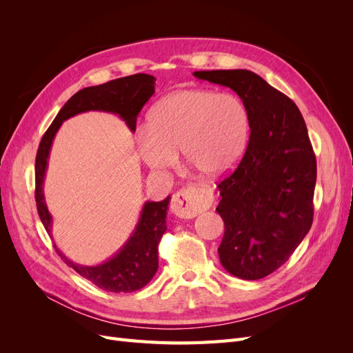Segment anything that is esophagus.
<instances>
[{
	"instance_id": "1",
	"label": "esophagus",
	"mask_w": 353,
	"mask_h": 353,
	"mask_svg": "<svg viewBox=\"0 0 353 353\" xmlns=\"http://www.w3.org/2000/svg\"><path fill=\"white\" fill-rule=\"evenodd\" d=\"M213 201V191L205 185H188L179 190L172 199V212L183 219L196 218Z\"/></svg>"
}]
</instances>
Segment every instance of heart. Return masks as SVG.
Segmentation results:
<instances>
[{
    "mask_svg": "<svg viewBox=\"0 0 353 353\" xmlns=\"http://www.w3.org/2000/svg\"><path fill=\"white\" fill-rule=\"evenodd\" d=\"M250 114L232 94L181 90L166 95L138 132V152L154 170L174 168L181 150L185 162L208 178L236 168L248 148Z\"/></svg>",
    "mask_w": 353,
    "mask_h": 353,
    "instance_id": "obj_1",
    "label": "heart"
}]
</instances>
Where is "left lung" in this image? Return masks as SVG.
<instances>
[{"label": "left lung", "instance_id": "1", "mask_svg": "<svg viewBox=\"0 0 353 353\" xmlns=\"http://www.w3.org/2000/svg\"><path fill=\"white\" fill-rule=\"evenodd\" d=\"M193 74L237 92L250 114L245 153L218 185L225 225L218 253L234 276L261 280L288 261L312 225L316 160L306 123L287 95L250 70Z\"/></svg>", "mask_w": 353, "mask_h": 353}]
</instances>
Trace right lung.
Segmentation results:
<instances>
[{
    "label": "right lung",
    "instance_id": "add662e5",
    "mask_svg": "<svg viewBox=\"0 0 353 353\" xmlns=\"http://www.w3.org/2000/svg\"><path fill=\"white\" fill-rule=\"evenodd\" d=\"M156 78L147 73H137L105 82L95 87L78 91L63 105L52 121L47 132L42 137L35 160V200L41 222L51 236L52 218L44 199V178L48 165V156L52 140L61 123L69 117L90 110L109 112L119 114L128 128L134 132L137 116L143 105L154 94ZM170 196L162 201H145L140 221L123 248L113 254L109 261L95 266H85L68 259L56 245L60 258L65 261L83 279L112 293H131L140 290L150 281L159 268V241L166 231V213Z\"/></svg>",
    "mask_w": 353,
    "mask_h": 353
}]
</instances>
